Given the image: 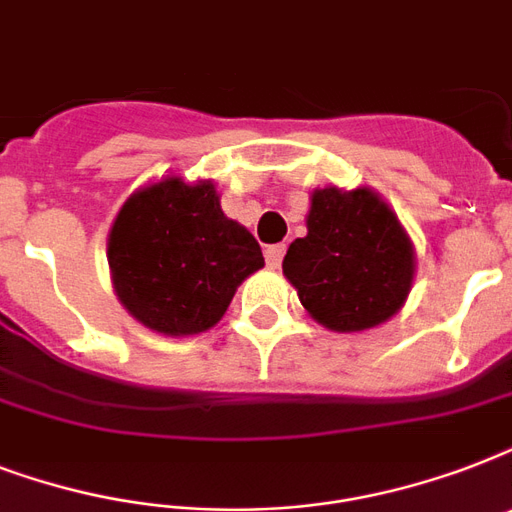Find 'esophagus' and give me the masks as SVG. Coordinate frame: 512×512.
I'll return each instance as SVG.
<instances>
[{"label":"esophagus","mask_w":512,"mask_h":512,"mask_svg":"<svg viewBox=\"0 0 512 512\" xmlns=\"http://www.w3.org/2000/svg\"><path fill=\"white\" fill-rule=\"evenodd\" d=\"M284 252H287L284 244H273V247L265 249V263H268V268H279L281 260H284Z\"/></svg>","instance_id":"esophagus-1"}]
</instances>
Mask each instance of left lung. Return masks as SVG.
Masks as SVG:
<instances>
[{
	"instance_id": "left-lung-1",
	"label": "left lung",
	"mask_w": 512,
	"mask_h": 512,
	"mask_svg": "<svg viewBox=\"0 0 512 512\" xmlns=\"http://www.w3.org/2000/svg\"><path fill=\"white\" fill-rule=\"evenodd\" d=\"M284 276L313 319L361 332L404 305L414 276L412 241L369 188L313 193L308 236L289 244Z\"/></svg>"
}]
</instances>
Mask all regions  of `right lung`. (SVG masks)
Segmentation results:
<instances>
[{
	"instance_id": "obj_1",
	"label": "right lung",
	"mask_w": 512,
	"mask_h": 512,
	"mask_svg": "<svg viewBox=\"0 0 512 512\" xmlns=\"http://www.w3.org/2000/svg\"><path fill=\"white\" fill-rule=\"evenodd\" d=\"M108 265L116 295L140 324L183 337L215 327L265 260L255 236L223 215L209 180L164 177L124 201Z\"/></svg>"
}]
</instances>
